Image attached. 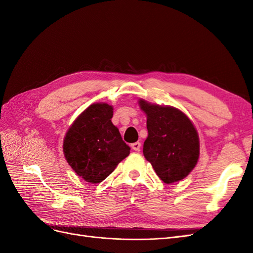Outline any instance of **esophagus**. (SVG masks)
Listing matches in <instances>:
<instances>
[{
  "label": "esophagus",
  "mask_w": 253,
  "mask_h": 253,
  "mask_svg": "<svg viewBox=\"0 0 253 253\" xmlns=\"http://www.w3.org/2000/svg\"><path fill=\"white\" fill-rule=\"evenodd\" d=\"M131 147H132V149H133L134 151L139 152V151H140V147H141V143H140V142H134V143L131 144Z\"/></svg>",
  "instance_id": "esophagus-1"
}]
</instances>
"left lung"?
<instances>
[{"label": "left lung", "mask_w": 253, "mask_h": 253, "mask_svg": "<svg viewBox=\"0 0 253 253\" xmlns=\"http://www.w3.org/2000/svg\"><path fill=\"white\" fill-rule=\"evenodd\" d=\"M138 103L147 115L145 159L165 183L187 177L200 157V138L192 121L173 106L152 104L143 99Z\"/></svg>", "instance_id": "1"}]
</instances>
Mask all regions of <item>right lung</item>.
Returning <instances> with one entry per match:
<instances>
[{
  "label": "right lung",
  "mask_w": 253,
  "mask_h": 253,
  "mask_svg": "<svg viewBox=\"0 0 253 253\" xmlns=\"http://www.w3.org/2000/svg\"><path fill=\"white\" fill-rule=\"evenodd\" d=\"M112 117V105L91 104L73 122L64 137L66 162L87 182L104 180L129 154L131 149L122 140Z\"/></svg>",
  "instance_id": "add662e5"
}]
</instances>
